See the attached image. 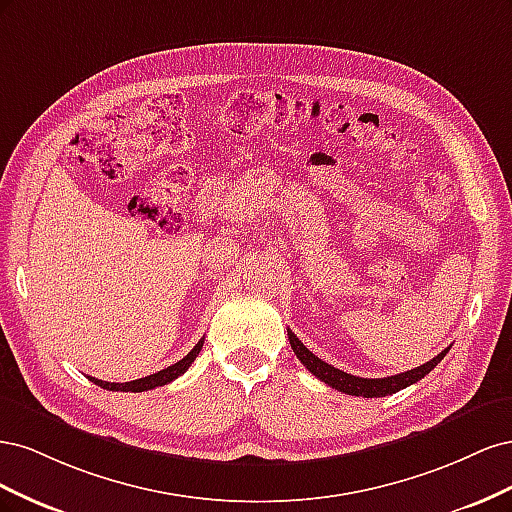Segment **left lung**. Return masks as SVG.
<instances>
[{
    "instance_id": "8db88e82",
    "label": "left lung",
    "mask_w": 512,
    "mask_h": 512,
    "mask_svg": "<svg viewBox=\"0 0 512 512\" xmlns=\"http://www.w3.org/2000/svg\"><path fill=\"white\" fill-rule=\"evenodd\" d=\"M288 339H290V346H292L294 354H297V359L307 367V371H312L318 380L333 386V389L354 395V397H384V395H393L401 389H406V386L425 378L429 371L444 359L446 352L451 350V346L444 348L438 356H433V359L427 361L425 365L404 371V374L389 376V378H359V376L346 374V371H342V369H335L333 365L318 359L316 354L309 352L299 342V337L294 335L290 329H288Z\"/></svg>"
}]
</instances>
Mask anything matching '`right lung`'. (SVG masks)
I'll return each instance as SVG.
<instances>
[{
  "instance_id": "1",
  "label": "right lung",
  "mask_w": 512,
  "mask_h": 512,
  "mask_svg": "<svg viewBox=\"0 0 512 512\" xmlns=\"http://www.w3.org/2000/svg\"><path fill=\"white\" fill-rule=\"evenodd\" d=\"M203 344H205V337H200V342H198L188 354H185L181 361H177L175 365H170V367L158 371V374H151V376L138 378V380H132V382L119 384V382H104V380L91 378V376H87V378H89L91 382H94V384L102 386V389H106V391H123V393H128V391H130V393L151 391V389H156V386H164V384H168V382H173L175 378H179L181 374H185V371H188V367L194 363L198 352L203 350Z\"/></svg>"
}]
</instances>
